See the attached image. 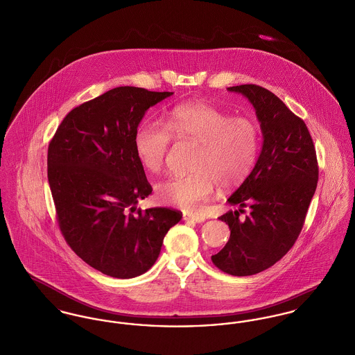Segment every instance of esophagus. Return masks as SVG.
Segmentation results:
<instances>
[{"label": "esophagus", "instance_id": "obj_1", "mask_svg": "<svg viewBox=\"0 0 355 355\" xmlns=\"http://www.w3.org/2000/svg\"><path fill=\"white\" fill-rule=\"evenodd\" d=\"M184 220L187 221H196V223H202L205 218L201 216V215H196V214H189V212H185L184 214Z\"/></svg>", "mask_w": 355, "mask_h": 355}]
</instances>
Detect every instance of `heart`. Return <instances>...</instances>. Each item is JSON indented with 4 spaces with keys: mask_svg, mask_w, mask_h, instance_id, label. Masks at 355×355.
<instances>
[{
    "mask_svg": "<svg viewBox=\"0 0 355 355\" xmlns=\"http://www.w3.org/2000/svg\"><path fill=\"white\" fill-rule=\"evenodd\" d=\"M173 135L198 144L191 170L185 177L157 185L161 202L188 212H200L216 188H239L250 177L259 153V127L245 116H232L202 101H189L170 112L167 125L144 121L135 131L137 159L150 173L164 168Z\"/></svg>",
    "mask_w": 355,
    "mask_h": 355,
    "instance_id": "obj_1",
    "label": "heart"
}]
</instances>
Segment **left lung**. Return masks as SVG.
Returning <instances> with one entry per match:
<instances>
[{
    "label": "left lung",
    "mask_w": 355,
    "mask_h": 355,
    "mask_svg": "<svg viewBox=\"0 0 355 355\" xmlns=\"http://www.w3.org/2000/svg\"><path fill=\"white\" fill-rule=\"evenodd\" d=\"M228 90L251 101L263 134L250 177L228 198L239 211L220 216L231 230L230 241L212 255L221 272L243 277L269 269L296 243L318 187L319 164L306 124L274 93L254 83Z\"/></svg>",
    "instance_id": "8db88e82"
}]
</instances>
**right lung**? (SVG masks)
<instances>
[{"label":"right lung","mask_w":355,"mask_h":355,"mask_svg":"<svg viewBox=\"0 0 355 355\" xmlns=\"http://www.w3.org/2000/svg\"><path fill=\"white\" fill-rule=\"evenodd\" d=\"M171 94L114 87L70 110L49 143L47 175L60 232L82 261L114 278L147 272L164 235L182 218L167 207L137 208L153 188L134 135L144 112Z\"/></svg>","instance_id":"1"}]
</instances>
